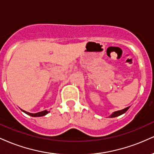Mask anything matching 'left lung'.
<instances>
[{"instance_id": "left-lung-1", "label": "left lung", "mask_w": 154, "mask_h": 154, "mask_svg": "<svg viewBox=\"0 0 154 154\" xmlns=\"http://www.w3.org/2000/svg\"><path fill=\"white\" fill-rule=\"evenodd\" d=\"M129 108H130V106L125 108V109H122V110L114 111V112H113L112 114H111V115L109 116V117H110V118H114V117H116V116H118L122 115V114H125V113L126 112V111L128 110Z\"/></svg>"}]
</instances>
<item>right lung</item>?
I'll return each mask as SVG.
<instances>
[{"instance_id":"add662e5","label":"right lung","mask_w":154,"mask_h":154,"mask_svg":"<svg viewBox=\"0 0 154 154\" xmlns=\"http://www.w3.org/2000/svg\"><path fill=\"white\" fill-rule=\"evenodd\" d=\"M21 110H22V111H23V112L25 113V114H28V115H29V116H34V117H39V116H43L46 115L47 114H48V113L50 112V111L45 110V111H40V112L35 113V114H32V113L27 112V111L22 110V109H21Z\"/></svg>"}]
</instances>
